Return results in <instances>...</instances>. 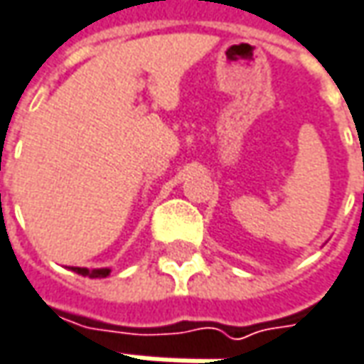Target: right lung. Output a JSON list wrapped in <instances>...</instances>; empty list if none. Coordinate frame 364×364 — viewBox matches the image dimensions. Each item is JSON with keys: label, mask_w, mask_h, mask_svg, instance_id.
I'll return each instance as SVG.
<instances>
[{"label": "right lung", "mask_w": 364, "mask_h": 364, "mask_svg": "<svg viewBox=\"0 0 364 364\" xmlns=\"http://www.w3.org/2000/svg\"><path fill=\"white\" fill-rule=\"evenodd\" d=\"M73 272L85 277H107L109 269H87V267H73Z\"/></svg>", "instance_id": "right-lung-1"}]
</instances>
